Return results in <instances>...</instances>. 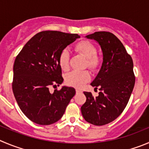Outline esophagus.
Here are the masks:
<instances>
[{
  "label": "esophagus",
  "instance_id": "obj_1",
  "mask_svg": "<svg viewBox=\"0 0 149 149\" xmlns=\"http://www.w3.org/2000/svg\"><path fill=\"white\" fill-rule=\"evenodd\" d=\"M76 93H80V92H81V91H80V90H78V89H76Z\"/></svg>",
  "mask_w": 149,
  "mask_h": 149
}]
</instances>
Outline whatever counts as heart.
<instances>
[{"label": "heart", "mask_w": 149, "mask_h": 149, "mask_svg": "<svg viewBox=\"0 0 149 149\" xmlns=\"http://www.w3.org/2000/svg\"><path fill=\"white\" fill-rule=\"evenodd\" d=\"M74 48L76 52L81 54L84 57L87 58L86 67H88L91 70H96L101 63V59L96 54V47L93 43L83 40L76 43ZM69 59L70 56L68 50H62L59 57V65L62 70H67L69 68ZM90 79V74L87 70H73L67 74L65 77L67 84L75 87H82Z\"/></svg>", "instance_id": "1"}]
</instances>
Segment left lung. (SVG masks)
Listing matches in <instances>:
<instances>
[{
  "label": "left lung",
  "mask_w": 149,
  "mask_h": 149,
  "mask_svg": "<svg viewBox=\"0 0 149 149\" xmlns=\"http://www.w3.org/2000/svg\"><path fill=\"white\" fill-rule=\"evenodd\" d=\"M101 45L103 63L91 83L99 88L98 95L84 92L87 100L81 107L84 120L95 126L107 124L124 110L135 83L133 61L121 42L112 33L97 31L86 36Z\"/></svg>",
  "instance_id": "8db88e82"
}]
</instances>
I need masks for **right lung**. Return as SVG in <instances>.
Wrapping results in <instances>:
<instances>
[{
  "mask_svg": "<svg viewBox=\"0 0 149 149\" xmlns=\"http://www.w3.org/2000/svg\"><path fill=\"white\" fill-rule=\"evenodd\" d=\"M79 37L77 34L43 31L29 40L17 56L12 90L19 107L34 123L50 125L58 121L76 94L73 87L64 86L53 93L49 88L63 82L59 55Z\"/></svg>",
  "mask_w": 149,
  "mask_h": 149,
  "instance_id": "right-lung-1",
  "label": "right lung"
}]
</instances>
